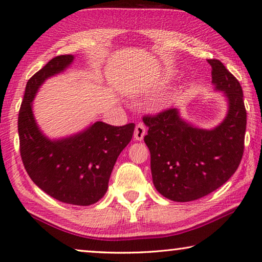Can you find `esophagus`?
Masks as SVG:
<instances>
[{
  "label": "esophagus",
  "instance_id": "esophagus-1",
  "mask_svg": "<svg viewBox=\"0 0 262 262\" xmlns=\"http://www.w3.org/2000/svg\"><path fill=\"white\" fill-rule=\"evenodd\" d=\"M146 132H147V129L146 126L143 125L142 123H139L136 125V129H135V133H133V136H135V139L138 141H141L143 137L146 136Z\"/></svg>",
  "mask_w": 262,
  "mask_h": 262
}]
</instances>
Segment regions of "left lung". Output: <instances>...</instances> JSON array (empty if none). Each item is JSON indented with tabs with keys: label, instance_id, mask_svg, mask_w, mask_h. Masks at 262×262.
<instances>
[{
	"label": "left lung",
	"instance_id": "1",
	"mask_svg": "<svg viewBox=\"0 0 262 262\" xmlns=\"http://www.w3.org/2000/svg\"><path fill=\"white\" fill-rule=\"evenodd\" d=\"M207 61L212 83L228 101V113L220 125L199 129L181 119L176 108L142 119L148 126L145 142L154 185L173 201H193L217 190L236 172L243 156L247 111L242 87L220 60Z\"/></svg>",
	"mask_w": 262,
	"mask_h": 262
}]
</instances>
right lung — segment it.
<instances>
[{
	"mask_svg": "<svg viewBox=\"0 0 262 262\" xmlns=\"http://www.w3.org/2000/svg\"><path fill=\"white\" fill-rule=\"evenodd\" d=\"M60 55L41 68L27 82L18 116L20 155L33 182L53 198L76 206L101 199L121 151L131 141L135 124L122 126L96 122L82 132L50 140L40 132L31 101L47 78L62 72L73 61Z\"/></svg>",
	"mask_w": 262,
	"mask_h": 262,
	"instance_id": "right-lung-1",
	"label": "right lung"
}]
</instances>
